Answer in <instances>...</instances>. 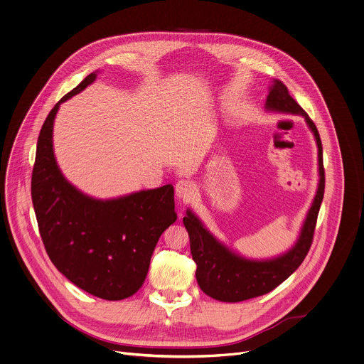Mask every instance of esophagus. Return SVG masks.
Returning <instances> with one entry per match:
<instances>
[{"instance_id": "obj_1", "label": "esophagus", "mask_w": 364, "mask_h": 364, "mask_svg": "<svg viewBox=\"0 0 364 364\" xmlns=\"http://www.w3.org/2000/svg\"><path fill=\"white\" fill-rule=\"evenodd\" d=\"M194 194V184L187 180V178H181L178 180V183L176 184V196L177 198L181 200H190Z\"/></svg>"}]
</instances>
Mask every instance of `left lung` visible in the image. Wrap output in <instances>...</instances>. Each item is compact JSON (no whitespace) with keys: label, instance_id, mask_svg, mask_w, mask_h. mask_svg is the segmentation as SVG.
I'll use <instances>...</instances> for the list:
<instances>
[{"label":"left lung","instance_id":"left-lung-1","mask_svg":"<svg viewBox=\"0 0 364 364\" xmlns=\"http://www.w3.org/2000/svg\"><path fill=\"white\" fill-rule=\"evenodd\" d=\"M266 109L304 117L318 149V187L296 245L284 255L269 260H250L235 255L220 243L191 210H187L183 223L190 237V250L197 266V283L207 296L225 303H237L263 296L274 290L299 269L310 250L324 196L323 147L317 127L280 80H273L270 85Z\"/></svg>","mask_w":364,"mask_h":364}]
</instances>
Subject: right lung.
<instances>
[{
	"mask_svg": "<svg viewBox=\"0 0 364 364\" xmlns=\"http://www.w3.org/2000/svg\"><path fill=\"white\" fill-rule=\"evenodd\" d=\"M87 75L50 111L41 127L31 197L46 252L71 283L104 299L123 300L143 286L160 235L176 220L171 184L97 200L65 180L53 150L60 104L95 80Z\"/></svg>",
	"mask_w": 364,
	"mask_h": 364,
	"instance_id": "right-lung-1",
	"label": "right lung"
}]
</instances>
